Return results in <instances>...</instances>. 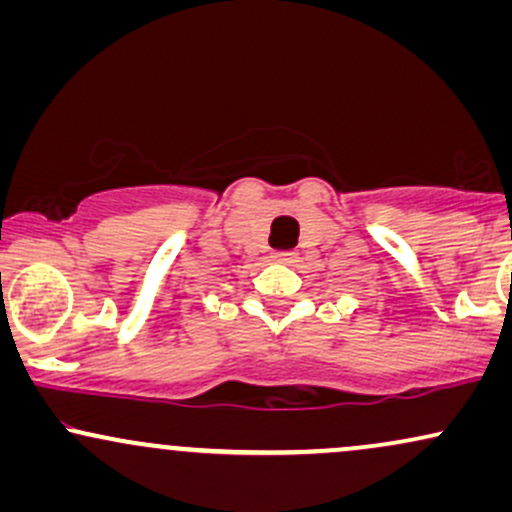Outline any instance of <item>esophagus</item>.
I'll return each instance as SVG.
<instances>
[{"instance_id": "obj_1", "label": "esophagus", "mask_w": 512, "mask_h": 512, "mask_svg": "<svg viewBox=\"0 0 512 512\" xmlns=\"http://www.w3.org/2000/svg\"><path fill=\"white\" fill-rule=\"evenodd\" d=\"M274 260L276 262H281V264H293V262H298V252H293V250H284V252H274Z\"/></svg>"}]
</instances>
